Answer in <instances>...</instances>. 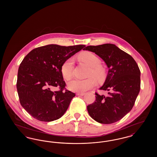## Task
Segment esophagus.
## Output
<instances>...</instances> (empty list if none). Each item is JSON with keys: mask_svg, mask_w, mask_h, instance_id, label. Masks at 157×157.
Listing matches in <instances>:
<instances>
[{"mask_svg": "<svg viewBox=\"0 0 157 157\" xmlns=\"http://www.w3.org/2000/svg\"><path fill=\"white\" fill-rule=\"evenodd\" d=\"M85 95V93H82V92H77L76 95H79V96H83Z\"/></svg>", "mask_w": 157, "mask_h": 157, "instance_id": "obj_1", "label": "esophagus"}]
</instances>
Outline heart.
I'll return each instance as SVG.
<instances>
[{
    "label": "heart",
    "mask_w": 157,
    "mask_h": 157,
    "mask_svg": "<svg viewBox=\"0 0 157 157\" xmlns=\"http://www.w3.org/2000/svg\"><path fill=\"white\" fill-rule=\"evenodd\" d=\"M79 58L91 67L88 76L94 75L98 79H102L104 77L105 70L101 66V60L94 53L89 51L84 52L79 55ZM74 67V59L69 58L65 60L61 65L60 72L63 78L69 79L73 75ZM97 81L94 76H90L86 79L74 78L67 83V88L72 91L82 92L94 87Z\"/></svg>",
    "instance_id": "b5f03b06"
}]
</instances>
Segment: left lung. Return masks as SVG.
Returning <instances> with one entry per match:
<instances>
[{
  "mask_svg": "<svg viewBox=\"0 0 157 157\" xmlns=\"http://www.w3.org/2000/svg\"><path fill=\"white\" fill-rule=\"evenodd\" d=\"M83 50L97 54L108 67L105 82L99 88L109 91L108 94L104 96L95 92L96 99L87 106L88 112L92 119L101 124L116 122L134 105L141 87L139 67L130 55L113 44L88 46Z\"/></svg>",
  "mask_w": 157,
  "mask_h": 157,
  "instance_id": "left-lung-1",
  "label": "left lung"
}]
</instances>
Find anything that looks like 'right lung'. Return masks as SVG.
Masks as SVG:
<instances>
[{
	"label": "right lung",
	"mask_w": 157,
	"mask_h": 157,
	"mask_svg": "<svg viewBox=\"0 0 157 157\" xmlns=\"http://www.w3.org/2000/svg\"><path fill=\"white\" fill-rule=\"evenodd\" d=\"M85 45H48L31 51L18 69L16 88L23 108L36 120L50 122L67 111L75 93L66 89L63 62ZM59 90L55 91L56 88Z\"/></svg>",
	"instance_id": "add662e5"
}]
</instances>
